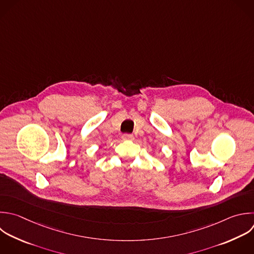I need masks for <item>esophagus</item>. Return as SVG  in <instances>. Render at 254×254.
I'll list each match as a JSON object with an SVG mask.
<instances>
[{
    "label": "esophagus",
    "instance_id": "1",
    "mask_svg": "<svg viewBox=\"0 0 254 254\" xmlns=\"http://www.w3.org/2000/svg\"><path fill=\"white\" fill-rule=\"evenodd\" d=\"M134 136L132 134H123L122 135V140H133Z\"/></svg>",
    "mask_w": 254,
    "mask_h": 254
}]
</instances>
